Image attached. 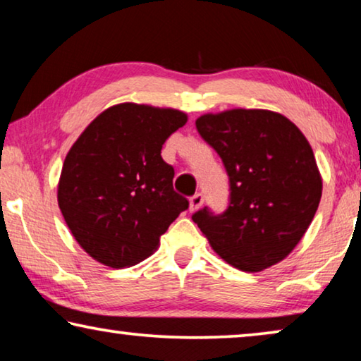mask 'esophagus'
I'll return each mask as SVG.
<instances>
[{
	"mask_svg": "<svg viewBox=\"0 0 361 361\" xmlns=\"http://www.w3.org/2000/svg\"><path fill=\"white\" fill-rule=\"evenodd\" d=\"M202 202H204V196L201 192H196L195 196L190 197V211H197V209L202 206Z\"/></svg>",
	"mask_w": 361,
	"mask_h": 361,
	"instance_id": "34e87169",
	"label": "esophagus"
}]
</instances>
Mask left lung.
Wrapping results in <instances>:
<instances>
[{
	"label": "left lung",
	"instance_id": "1",
	"mask_svg": "<svg viewBox=\"0 0 361 361\" xmlns=\"http://www.w3.org/2000/svg\"><path fill=\"white\" fill-rule=\"evenodd\" d=\"M199 136L222 159L228 206L192 214L217 255L245 272L271 267L298 245L318 211L322 180L313 149L283 115L227 110L196 120Z\"/></svg>",
	"mask_w": 361,
	"mask_h": 361
}]
</instances>
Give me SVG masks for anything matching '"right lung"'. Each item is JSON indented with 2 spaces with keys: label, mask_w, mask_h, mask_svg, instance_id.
<instances>
[{
  "label": "right lung",
  "mask_w": 361,
  "mask_h": 361,
  "mask_svg": "<svg viewBox=\"0 0 361 361\" xmlns=\"http://www.w3.org/2000/svg\"><path fill=\"white\" fill-rule=\"evenodd\" d=\"M171 109L120 104L100 113L64 159L58 204L85 252L121 269L146 259L190 207L162 146L186 123Z\"/></svg>",
  "instance_id": "1"
}]
</instances>
